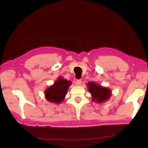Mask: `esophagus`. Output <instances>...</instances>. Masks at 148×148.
Masks as SVG:
<instances>
[{
  "mask_svg": "<svg viewBox=\"0 0 148 148\" xmlns=\"http://www.w3.org/2000/svg\"><path fill=\"white\" fill-rule=\"evenodd\" d=\"M82 82L81 79H77V81H76V84L77 85V86H80V85L82 84Z\"/></svg>",
  "mask_w": 148,
  "mask_h": 148,
  "instance_id": "34e87169",
  "label": "esophagus"
}]
</instances>
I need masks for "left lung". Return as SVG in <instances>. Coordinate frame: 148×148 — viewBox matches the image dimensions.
<instances>
[{
	"instance_id": "8db88e82",
	"label": "left lung",
	"mask_w": 148,
	"mask_h": 148,
	"mask_svg": "<svg viewBox=\"0 0 148 148\" xmlns=\"http://www.w3.org/2000/svg\"><path fill=\"white\" fill-rule=\"evenodd\" d=\"M89 92L91 95L92 101L96 103H104L109 100L112 95L111 89L91 82L87 83Z\"/></svg>"
}]
</instances>
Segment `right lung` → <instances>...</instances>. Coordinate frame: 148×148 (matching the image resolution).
Instances as JSON below:
<instances>
[{
	"mask_svg": "<svg viewBox=\"0 0 148 148\" xmlns=\"http://www.w3.org/2000/svg\"><path fill=\"white\" fill-rule=\"evenodd\" d=\"M71 84L70 81H68L62 77H59L54 83L47 88L44 91L46 100L57 104H60L64 101Z\"/></svg>",
	"mask_w": 148,
	"mask_h": 148,
	"instance_id": "1",
	"label": "right lung"
}]
</instances>
